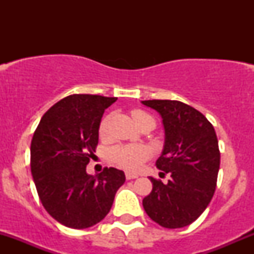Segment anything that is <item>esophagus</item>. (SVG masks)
Here are the masks:
<instances>
[{
	"label": "esophagus",
	"instance_id": "1",
	"mask_svg": "<svg viewBox=\"0 0 254 254\" xmlns=\"http://www.w3.org/2000/svg\"><path fill=\"white\" fill-rule=\"evenodd\" d=\"M125 177H127V181H130V179H135V178H137V175H134V173H129V172H127V173H125Z\"/></svg>",
	"mask_w": 254,
	"mask_h": 254
}]
</instances>
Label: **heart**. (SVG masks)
Listing matches in <instances>:
<instances>
[{
	"mask_svg": "<svg viewBox=\"0 0 254 254\" xmlns=\"http://www.w3.org/2000/svg\"><path fill=\"white\" fill-rule=\"evenodd\" d=\"M132 118L137 124L147 118H152L147 113L142 111H134L132 112ZM108 124L109 117H106L102 119L101 125H99V135L106 136L108 132ZM151 152L147 147L141 145H117L113 146L108 151L109 160L118 165L119 167L124 168L127 171H136L140 168V166L150 157Z\"/></svg>",
	"mask_w": 254,
	"mask_h": 254,
	"instance_id": "b5f03b06",
	"label": "heart"
}]
</instances>
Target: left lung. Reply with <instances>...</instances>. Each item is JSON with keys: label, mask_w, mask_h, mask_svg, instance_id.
Returning a JSON list of instances; mask_svg holds the SVG:
<instances>
[{"label": "left lung", "mask_w": 254, "mask_h": 254, "mask_svg": "<svg viewBox=\"0 0 254 254\" xmlns=\"http://www.w3.org/2000/svg\"><path fill=\"white\" fill-rule=\"evenodd\" d=\"M142 104L161 114L165 146L156 167L170 173L167 183L150 177L152 191L142 200L146 214L166 229L195 221L215 193L220 150L211 123L193 107L179 101L152 99Z\"/></svg>", "instance_id": "1"}]
</instances>
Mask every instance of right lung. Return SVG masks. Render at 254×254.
I'll return each instance as SVG.
<instances>
[{"mask_svg": "<svg viewBox=\"0 0 254 254\" xmlns=\"http://www.w3.org/2000/svg\"><path fill=\"white\" fill-rule=\"evenodd\" d=\"M117 97L71 94L43 115L30 143V170L45 210L71 229H87L107 216L124 184L123 171L106 167L89 176L86 166L98 145L103 113Z\"/></svg>", "mask_w": 254, "mask_h": 254, "instance_id": "add662e5", "label": "right lung"}]
</instances>
